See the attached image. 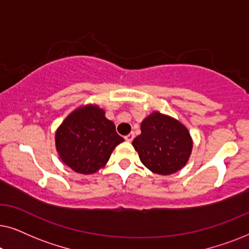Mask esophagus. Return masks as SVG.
Returning <instances> with one entry per match:
<instances>
[{
	"instance_id": "esophagus-1",
	"label": "esophagus",
	"mask_w": 249,
	"mask_h": 249,
	"mask_svg": "<svg viewBox=\"0 0 249 249\" xmlns=\"http://www.w3.org/2000/svg\"><path fill=\"white\" fill-rule=\"evenodd\" d=\"M134 138H135L134 132H130V134H128L127 136H124V139L127 142H132V141H134Z\"/></svg>"
}]
</instances>
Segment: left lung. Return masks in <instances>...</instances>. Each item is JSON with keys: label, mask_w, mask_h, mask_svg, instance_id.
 I'll return each mask as SVG.
<instances>
[{"label": "left lung", "mask_w": 249, "mask_h": 249, "mask_svg": "<svg viewBox=\"0 0 249 249\" xmlns=\"http://www.w3.org/2000/svg\"><path fill=\"white\" fill-rule=\"evenodd\" d=\"M142 134L132 142L146 168L158 175H172L182 169L193 149L185 125L160 112L149 114L141 125Z\"/></svg>", "instance_id": "8db88e82"}]
</instances>
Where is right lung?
Instances as JSON below:
<instances>
[{
    "label": "right lung",
    "instance_id": "1",
    "mask_svg": "<svg viewBox=\"0 0 249 249\" xmlns=\"http://www.w3.org/2000/svg\"><path fill=\"white\" fill-rule=\"evenodd\" d=\"M124 138L97 105L78 107L66 118L55 134L60 159L73 171L91 175L107 164Z\"/></svg>",
    "mask_w": 249,
    "mask_h": 249
}]
</instances>
